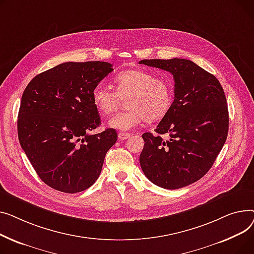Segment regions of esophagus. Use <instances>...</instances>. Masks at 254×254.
<instances>
[{"instance_id": "esophagus-1", "label": "esophagus", "mask_w": 254, "mask_h": 254, "mask_svg": "<svg viewBox=\"0 0 254 254\" xmlns=\"http://www.w3.org/2000/svg\"><path fill=\"white\" fill-rule=\"evenodd\" d=\"M130 136H131V134L130 133H126V132H120V133L118 134L119 139H121V140H125V139L129 138Z\"/></svg>"}]
</instances>
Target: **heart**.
<instances>
[{
    "label": "heart",
    "mask_w": 254,
    "mask_h": 254,
    "mask_svg": "<svg viewBox=\"0 0 254 254\" xmlns=\"http://www.w3.org/2000/svg\"><path fill=\"white\" fill-rule=\"evenodd\" d=\"M116 91L103 83L92 89V101L103 116L115 113L126 100L128 110L119 113L109 120V126L121 131L137 127L141 122H156L166 116L173 101L170 82L139 69L119 72L115 77Z\"/></svg>",
    "instance_id": "b5f03b06"
}]
</instances>
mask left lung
Instances as JSON below:
<instances>
[{
    "mask_svg": "<svg viewBox=\"0 0 254 254\" xmlns=\"http://www.w3.org/2000/svg\"><path fill=\"white\" fill-rule=\"evenodd\" d=\"M139 64L169 71L175 83L172 106L156 134H142L141 169L163 189L196 183L212 167L227 140L229 111L223 89L212 73L188 59H143ZM166 133L167 138L161 137Z\"/></svg>",
    "mask_w": 254,
    "mask_h": 254,
    "instance_id": "left-lung-1",
    "label": "left lung"
}]
</instances>
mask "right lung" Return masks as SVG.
<instances>
[{
  "instance_id": "1",
  "label": "right lung",
  "mask_w": 254,
  "mask_h": 254,
  "mask_svg": "<svg viewBox=\"0 0 254 254\" xmlns=\"http://www.w3.org/2000/svg\"><path fill=\"white\" fill-rule=\"evenodd\" d=\"M104 62L64 63L39 73L23 91L17 120L22 150L50 188L74 193L90 188L118 134L100 125L92 89L113 71Z\"/></svg>"
}]
</instances>
